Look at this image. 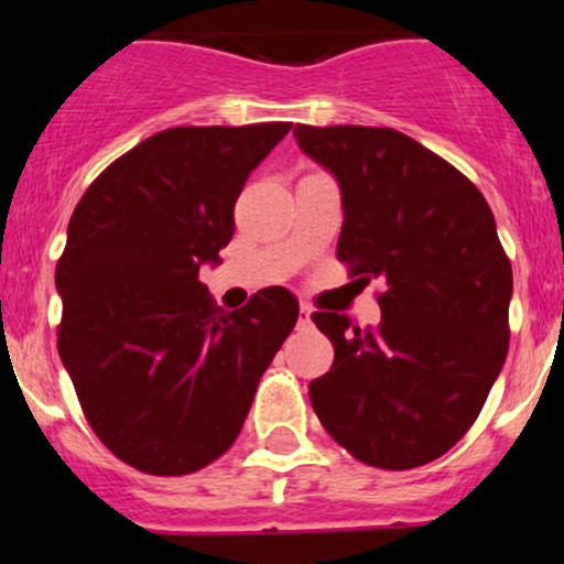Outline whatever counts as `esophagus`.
<instances>
[{
	"label": "esophagus",
	"instance_id": "obj_1",
	"mask_svg": "<svg viewBox=\"0 0 564 564\" xmlns=\"http://www.w3.org/2000/svg\"><path fill=\"white\" fill-rule=\"evenodd\" d=\"M310 315H313V310H310V304L307 302H302L300 304V326H310Z\"/></svg>",
	"mask_w": 564,
	"mask_h": 564
}]
</instances>
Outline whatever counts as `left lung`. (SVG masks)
<instances>
[{"mask_svg": "<svg viewBox=\"0 0 564 564\" xmlns=\"http://www.w3.org/2000/svg\"><path fill=\"white\" fill-rule=\"evenodd\" d=\"M341 191L336 257L381 278V321L315 313L334 366L310 381L321 424L358 462L413 469L458 443L509 349L511 264L482 193L390 127H294Z\"/></svg>", "mask_w": 564, "mask_h": 564, "instance_id": "8db88e82", "label": "left lung"}]
</instances>
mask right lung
<instances>
[{
    "label": "right lung",
    "instance_id": "1",
    "mask_svg": "<svg viewBox=\"0 0 564 564\" xmlns=\"http://www.w3.org/2000/svg\"><path fill=\"white\" fill-rule=\"evenodd\" d=\"M289 121L174 127L87 187L55 270L57 349L84 416L148 475H191L230 448L300 318L283 286L225 313L198 281L230 243L232 206Z\"/></svg>",
    "mask_w": 564,
    "mask_h": 564
}]
</instances>
